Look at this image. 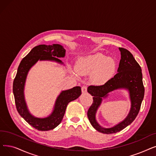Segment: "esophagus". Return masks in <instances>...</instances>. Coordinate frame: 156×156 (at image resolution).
<instances>
[{"mask_svg":"<svg viewBox=\"0 0 156 156\" xmlns=\"http://www.w3.org/2000/svg\"><path fill=\"white\" fill-rule=\"evenodd\" d=\"M87 87L83 86V87H82V93H85V92H87Z\"/></svg>","mask_w":156,"mask_h":156,"instance_id":"1","label":"esophagus"}]
</instances>
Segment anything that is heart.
Masks as SVG:
<instances>
[{
    "label": "heart",
    "mask_w": 156,
    "mask_h": 156,
    "mask_svg": "<svg viewBox=\"0 0 156 156\" xmlns=\"http://www.w3.org/2000/svg\"><path fill=\"white\" fill-rule=\"evenodd\" d=\"M76 71L80 75L90 74L95 85H103L114 75L117 69L115 60L101 53L80 57L76 61Z\"/></svg>",
    "instance_id": "heart-1"
}]
</instances>
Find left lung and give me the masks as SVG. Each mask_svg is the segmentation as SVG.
<instances>
[{
    "instance_id": "obj_1",
    "label": "left lung",
    "mask_w": 156,
    "mask_h": 156,
    "mask_svg": "<svg viewBox=\"0 0 156 156\" xmlns=\"http://www.w3.org/2000/svg\"><path fill=\"white\" fill-rule=\"evenodd\" d=\"M119 49L121 59L117 73L104 85H90L87 89L88 92L93 96V103L87 112L88 118L95 129L107 134L119 132L133 122L139 113L145 93L141 67L130 51L123 48ZM119 89L128 91L131 101L130 111L128 116L120 123L112 128H103L96 120L97 111L102 99L106 98L110 92Z\"/></svg>"
}]
</instances>
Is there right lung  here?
<instances>
[{"label": "right lung", "instance_id": "right-lung-1", "mask_svg": "<svg viewBox=\"0 0 156 156\" xmlns=\"http://www.w3.org/2000/svg\"><path fill=\"white\" fill-rule=\"evenodd\" d=\"M65 55L66 50L62 45L40 44L33 48L27 55L22 59L18 66L12 87L16 109L20 116L27 122L39 131H49L58 126L62 122L67 105L79 98L82 90L81 87L78 86L62 90L56 99L51 114L44 118L36 117L30 113L25 99L24 89L27 76L31 67L39 60H48L64 64L58 58H63Z\"/></svg>", "mask_w": 156, "mask_h": 156}]
</instances>
